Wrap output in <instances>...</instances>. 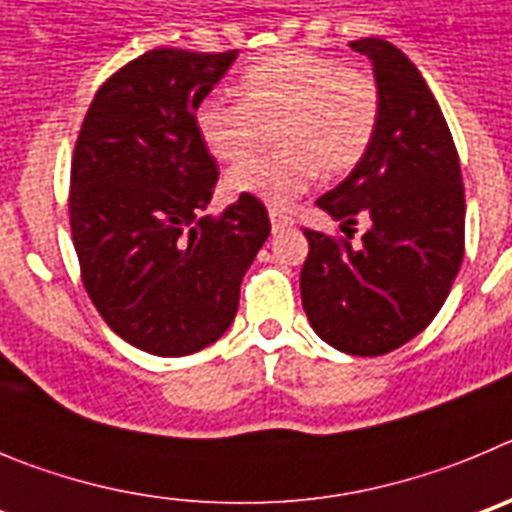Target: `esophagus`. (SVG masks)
<instances>
[{
	"label": "esophagus",
	"instance_id": "obj_1",
	"mask_svg": "<svg viewBox=\"0 0 512 512\" xmlns=\"http://www.w3.org/2000/svg\"><path fill=\"white\" fill-rule=\"evenodd\" d=\"M269 217H271V230H274V233H282V230H287V228H292V225H295V220H292L289 215H284V212L271 210Z\"/></svg>",
	"mask_w": 512,
	"mask_h": 512
}]
</instances>
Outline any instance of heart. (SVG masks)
Segmentation results:
<instances>
[{"label":"heart","mask_w":512,"mask_h":512,"mask_svg":"<svg viewBox=\"0 0 512 512\" xmlns=\"http://www.w3.org/2000/svg\"><path fill=\"white\" fill-rule=\"evenodd\" d=\"M382 97L372 74L343 69L333 58L287 53L246 71L238 104L205 99L197 130L207 151L223 164H240L275 133L277 154L228 174V189L287 210L315 176L338 179L364 161L377 135Z\"/></svg>","instance_id":"1"}]
</instances>
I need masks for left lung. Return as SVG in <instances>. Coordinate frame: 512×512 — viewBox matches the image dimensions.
I'll return each instance as SVG.
<instances>
[{
    "mask_svg": "<svg viewBox=\"0 0 512 512\" xmlns=\"http://www.w3.org/2000/svg\"><path fill=\"white\" fill-rule=\"evenodd\" d=\"M372 61L382 110L372 148L315 205L359 243L305 230L300 274L312 330L351 356L390 354L431 325L464 259L459 153L415 63L382 38L351 40Z\"/></svg>",
    "mask_w": 512,
    "mask_h": 512,
    "instance_id": "8db88e82",
    "label": "left lung"
}]
</instances>
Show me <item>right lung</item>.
<instances>
[{
	"label": "right lung",
	"instance_id": "right-lung-1",
	"mask_svg": "<svg viewBox=\"0 0 512 512\" xmlns=\"http://www.w3.org/2000/svg\"><path fill=\"white\" fill-rule=\"evenodd\" d=\"M235 56L143 53L99 87L76 140L69 217L81 282L104 323L153 356L223 336L271 233L266 207L246 194L202 215L217 164L194 115Z\"/></svg>",
	"mask_w": 512,
	"mask_h": 512
}]
</instances>
